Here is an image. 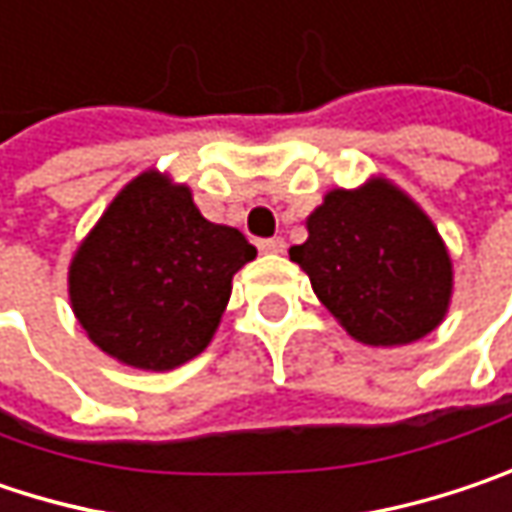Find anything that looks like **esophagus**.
<instances>
[{"label":"esophagus","instance_id":"esophagus-1","mask_svg":"<svg viewBox=\"0 0 512 512\" xmlns=\"http://www.w3.org/2000/svg\"><path fill=\"white\" fill-rule=\"evenodd\" d=\"M257 249L263 252V255H281L286 249V243L281 240V237H272V240H260L257 243Z\"/></svg>","mask_w":512,"mask_h":512}]
</instances>
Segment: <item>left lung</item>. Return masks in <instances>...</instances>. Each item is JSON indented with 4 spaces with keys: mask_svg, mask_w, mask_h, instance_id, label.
<instances>
[{
    "mask_svg": "<svg viewBox=\"0 0 512 512\" xmlns=\"http://www.w3.org/2000/svg\"><path fill=\"white\" fill-rule=\"evenodd\" d=\"M289 260L362 345H411L440 327L452 304L455 272L440 231L385 176L327 191Z\"/></svg>",
    "mask_w": 512,
    "mask_h": 512,
    "instance_id": "obj_1",
    "label": "left lung"
}]
</instances>
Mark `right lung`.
<instances>
[{
	"label": "right lung",
	"instance_id": "right-lung-1",
	"mask_svg": "<svg viewBox=\"0 0 512 512\" xmlns=\"http://www.w3.org/2000/svg\"><path fill=\"white\" fill-rule=\"evenodd\" d=\"M257 249L205 220L188 185L144 170L106 205L69 263L89 342L138 371H173L214 339L231 278Z\"/></svg>",
	"mask_w": 512,
	"mask_h": 512
}]
</instances>
